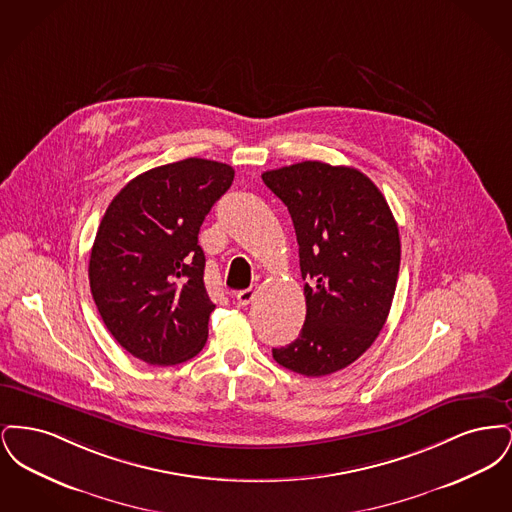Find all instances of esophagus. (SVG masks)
Masks as SVG:
<instances>
[{"label": "esophagus", "mask_w": 512, "mask_h": 512, "mask_svg": "<svg viewBox=\"0 0 512 512\" xmlns=\"http://www.w3.org/2000/svg\"><path fill=\"white\" fill-rule=\"evenodd\" d=\"M253 297H255V290H251V288L236 293V301H238L240 305H249V303L253 301Z\"/></svg>", "instance_id": "esophagus-1"}]
</instances>
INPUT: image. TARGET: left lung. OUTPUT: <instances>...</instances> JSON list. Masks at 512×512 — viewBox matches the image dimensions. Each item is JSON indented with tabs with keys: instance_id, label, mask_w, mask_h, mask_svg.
I'll list each match as a JSON object with an SVG mask.
<instances>
[{
	"instance_id": "8db88e82",
	"label": "left lung",
	"mask_w": 512,
	"mask_h": 512,
	"mask_svg": "<svg viewBox=\"0 0 512 512\" xmlns=\"http://www.w3.org/2000/svg\"><path fill=\"white\" fill-rule=\"evenodd\" d=\"M263 182L292 215L307 280L301 334L272 357L297 374L328 376L355 363L386 324L401 261L397 222L353 167L303 161L263 172Z\"/></svg>"
}]
</instances>
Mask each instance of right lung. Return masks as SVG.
Segmentation results:
<instances>
[{"instance_id":"1","label":"right lung","mask_w":512,"mask_h":512,"mask_svg":"<svg viewBox=\"0 0 512 512\" xmlns=\"http://www.w3.org/2000/svg\"><path fill=\"white\" fill-rule=\"evenodd\" d=\"M234 169L190 157L130 180L107 207L90 253V290L111 336L147 365L195 357L215 303L197 234Z\"/></svg>"}]
</instances>
